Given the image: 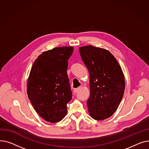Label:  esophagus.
<instances>
[{
	"instance_id": "obj_1",
	"label": "esophagus",
	"mask_w": 149,
	"mask_h": 149,
	"mask_svg": "<svg viewBox=\"0 0 149 149\" xmlns=\"http://www.w3.org/2000/svg\"><path fill=\"white\" fill-rule=\"evenodd\" d=\"M80 88H81V87H79V88H74V89L73 90V92H74V93H77L79 90H80Z\"/></svg>"
}]
</instances>
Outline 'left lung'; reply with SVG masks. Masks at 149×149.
<instances>
[{
	"instance_id": "1",
	"label": "left lung",
	"mask_w": 149,
	"mask_h": 149,
	"mask_svg": "<svg viewBox=\"0 0 149 149\" xmlns=\"http://www.w3.org/2000/svg\"><path fill=\"white\" fill-rule=\"evenodd\" d=\"M90 73V96L86 104L90 116L103 120L113 115L125 92V76L118 61L110 52L86 46L79 49Z\"/></svg>"
}]
</instances>
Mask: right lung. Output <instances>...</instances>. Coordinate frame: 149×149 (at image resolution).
<instances>
[{
	"label": "right lung",
	"mask_w": 149,
	"mask_h": 149,
	"mask_svg": "<svg viewBox=\"0 0 149 149\" xmlns=\"http://www.w3.org/2000/svg\"><path fill=\"white\" fill-rule=\"evenodd\" d=\"M73 52L71 46L43 52L34 61L28 79L27 94L32 105L50 123L64 118L67 104L72 97L67 70Z\"/></svg>",
	"instance_id": "1"
}]
</instances>
